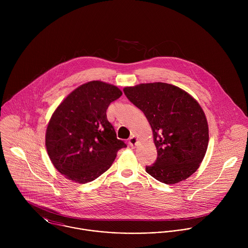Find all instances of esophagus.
<instances>
[{"instance_id":"1","label":"esophagus","mask_w":248,"mask_h":248,"mask_svg":"<svg viewBox=\"0 0 248 248\" xmlns=\"http://www.w3.org/2000/svg\"><path fill=\"white\" fill-rule=\"evenodd\" d=\"M138 141H139L138 138H137L136 136H133V137L129 140V144H130V146H131V147H135V146L137 145Z\"/></svg>"}]
</instances>
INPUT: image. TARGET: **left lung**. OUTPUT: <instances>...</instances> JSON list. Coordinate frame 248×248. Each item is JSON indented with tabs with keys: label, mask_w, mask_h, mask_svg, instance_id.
<instances>
[{
	"label": "left lung",
	"mask_w": 248,
	"mask_h": 248,
	"mask_svg": "<svg viewBox=\"0 0 248 248\" xmlns=\"http://www.w3.org/2000/svg\"><path fill=\"white\" fill-rule=\"evenodd\" d=\"M148 119L157 158L146 172L165 184L192 176L207 150L209 130L199 102L177 86L155 82L123 89Z\"/></svg>",
	"instance_id": "obj_1"
}]
</instances>
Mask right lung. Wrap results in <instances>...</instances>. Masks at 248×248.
Returning a JSON list of instances; mask_svg holds the SVG:
<instances>
[{
  "label": "right lung",
  "mask_w": 248,
  "mask_h": 248,
  "mask_svg": "<svg viewBox=\"0 0 248 248\" xmlns=\"http://www.w3.org/2000/svg\"><path fill=\"white\" fill-rule=\"evenodd\" d=\"M121 95L116 86L91 81L72 91L52 113L46 148L53 166L68 179L78 183L94 180L127 146L117 140L107 119L108 107Z\"/></svg>",
  "instance_id": "1"
}]
</instances>
